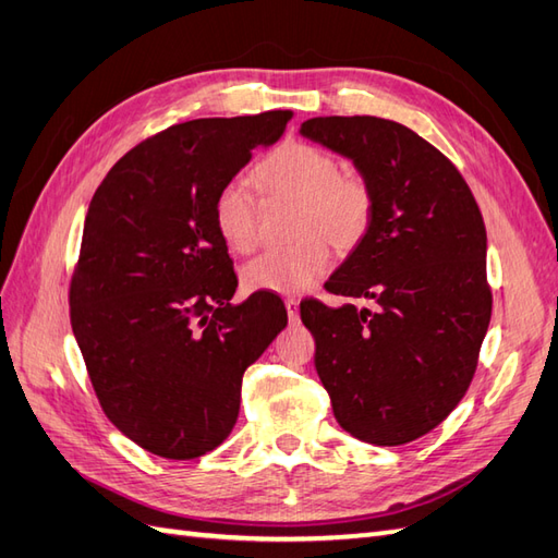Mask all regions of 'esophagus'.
I'll return each instance as SVG.
<instances>
[{"label": "esophagus", "instance_id": "1", "mask_svg": "<svg viewBox=\"0 0 558 558\" xmlns=\"http://www.w3.org/2000/svg\"><path fill=\"white\" fill-rule=\"evenodd\" d=\"M286 310H288V318H290V322H298V318H300V300L288 298V300H286Z\"/></svg>", "mask_w": 558, "mask_h": 558}]
</instances>
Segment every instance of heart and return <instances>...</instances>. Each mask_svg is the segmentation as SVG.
Listing matches in <instances>:
<instances>
[{
  "label": "heart",
  "instance_id": "heart-1",
  "mask_svg": "<svg viewBox=\"0 0 558 558\" xmlns=\"http://www.w3.org/2000/svg\"><path fill=\"white\" fill-rule=\"evenodd\" d=\"M254 182L266 196L298 201L292 234L298 242L268 248L242 270L248 292L302 294L314 288L328 266V246L350 252L372 225L374 196L357 174H340L333 153L304 141H290L258 162ZM216 228L234 254L258 244V204L244 182L220 189L213 208Z\"/></svg>",
  "mask_w": 558,
  "mask_h": 558
}]
</instances>
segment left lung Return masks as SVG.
<instances>
[{"label":"left lung","instance_id":"obj_1","mask_svg":"<svg viewBox=\"0 0 558 558\" xmlns=\"http://www.w3.org/2000/svg\"><path fill=\"white\" fill-rule=\"evenodd\" d=\"M304 138L348 158L374 196L372 225L326 290L304 300L316 374L338 424L360 441L400 446L432 432L477 369L492 318L487 230L456 165L381 117H314Z\"/></svg>","mask_w":558,"mask_h":558}]
</instances>
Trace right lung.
I'll return each mask as SVG.
<instances>
[{
  "label": "right lung",
  "instance_id": "obj_1",
  "mask_svg": "<svg viewBox=\"0 0 558 558\" xmlns=\"http://www.w3.org/2000/svg\"><path fill=\"white\" fill-rule=\"evenodd\" d=\"M292 112L170 126L114 162L88 206L71 328L110 422L148 453L192 460L240 414L242 376L282 328L280 298L234 304L213 208Z\"/></svg>",
  "mask_w": 558,
  "mask_h": 558
}]
</instances>
